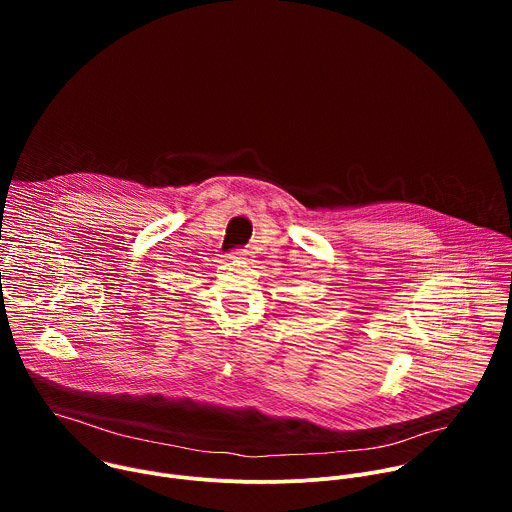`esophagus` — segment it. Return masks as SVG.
Instances as JSON below:
<instances>
[{
  "mask_svg": "<svg viewBox=\"0 0 512 512\" xmlns=\"http://www.w3.org/2000/svg\"><path fill=\"white\" fill-rule=\"evenodd\" d=\"M245 255H247V253H245L243 249H233L231 253L225 255V259H227V261H237V259H243Z\"/></svg>",
  "mask_w": 512,
  "mask_h": 512,
  "instance_id": "esophagus-1",
  "label": "esophagus"
}]
</instances>
